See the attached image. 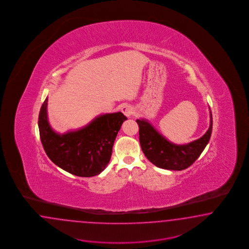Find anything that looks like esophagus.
<instances>
[{"mask_svg":"<svg viewBox=\"0 0 249 249\" xmlns=\"http://www.w3.org/2000/svg\"><path fill=\"white\" fill-rule=\"evenodd\" d=\"M121 111L123 112L125 116H127L128 118H129V117H131V115L133 114L134 110H133V107L132 106L125 104V105L121 107Z\"/></svg>","mask_w":249,"mask_h":249,"instance_id":"34e87169","label":"esophagus"}]
</instances>
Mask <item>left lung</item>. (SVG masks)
<instances>
[{
    "label": "left lung",
    "instance_id": "obj_1",
    "mask_svg": "<svg viewBox=\"0 0 249 249\" xmlns=\"http://www.w3.org/2000/svg\"><path fill=\"white\" fill-rule=\"evenodd\" d=\"M139 125L140 143L145 156L161 169L181 171L192 165L201 155L209 142L213 128L210 111V127L200 139L185 145H176L167 141L163 136L146 120H137Z\"/></svg>",
    "mask_w": 249,
    "mask_h": 249
}]
</instances>
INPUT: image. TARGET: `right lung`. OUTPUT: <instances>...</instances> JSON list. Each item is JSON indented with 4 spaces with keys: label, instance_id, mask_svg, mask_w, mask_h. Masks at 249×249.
I'll list each match as a JSON object with an SVG mask.
<instances>
[{
    "label": "right lung",
    "instance_id": "obj_1",
    "mask_svg": "<svg viewBox=\"0 0 249 249\" xmlns=\"http://www.w3.org/2000/svg\"><path fill=\"white\" fill-rule=\"evenodd\" d=\"M47 98L41 107L38 127L45 153L55 165L79 177L100 174L108 164L115 139L127 117L105 114L75 131L57 134L47 121Z\"/></svg>",
    "mask_w": 249,
    "mask_h": 249
}]
</instances>
